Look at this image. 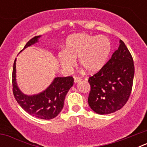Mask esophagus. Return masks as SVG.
I'll use <instances>...</instances> for the list:
<instances>
[{
  "label": "esophagus",
  "mask_w": 147,
  "mask_h": 147,
  "mask_svg": "<svg viewBox=\"0 0 147 147\" xmlns=\"http://www.w3.org/2000/svg\"><path fill=\"white\" fill-rule=\"evenodd\" d=\"M74 82L75 83L79 82L81 81V80H82L81 78L79 77V76H74Z\"/></svg>",
  "instance_id": "1"
}]
</instances>
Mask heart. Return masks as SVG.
Returning <instances> with one entry per match:
<instances>
[{"label":"heart","mask_w":147,"mask_h":147,"mask_svg":"<svg viewBox=\"0 0 147 147\" xmlns=\"http://www.w3.org/2000/svg\"><path fill=\"white\" fill-rule=\"evenodd\" d=\"M110 51L111 43L106 36L74 34L67 37L65 50L59 51L58 58L65 69L72 68L79 58L82 67L88 73H95L103 67Z\"/></svg>","instance_id":"b5f03b06"}]
</instances>
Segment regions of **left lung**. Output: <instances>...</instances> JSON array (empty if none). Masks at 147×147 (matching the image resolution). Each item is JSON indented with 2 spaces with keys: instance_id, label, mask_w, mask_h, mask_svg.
<instances>
[{
  "instance_id": "obj_1",
  "label": "left lung",
  "mask_w": 147,
  "mask_h": 147,
  "mask_svg": "<svg viewBox=\"0 0 147 147\" xmlns=\"http://www.w3.org/2000/svg\"><path fill=\"white\" fill-rule=\"evenodd\" d=\"M99 71L89 77L88 105L98 114L112 113L124 107L132 92L135 66L124 42Z\"/></svg>"
}]
</instances>
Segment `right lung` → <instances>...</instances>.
Masks as SVG:
<instances>
[{"label": "right lung", "mask_w": 147, "mask_h": 147, "mask_svg": "<svg viewBox=\"0 0 147 147\" xmlns=\"http://www.w3.org/2000/svg\"><path fill=\"white\" fill-rule=\"evenodd\" d=\"M40 36H36L28 41L24 49L37 42ZM15 61L12 70V91L15 98L20 107L32 116L41 119H52L55 118L64 106L65 96L74 85V78L57 77L51 85L40 94L26 96L21 93L15 81Z\"/></svg>", "instance_id": "obj_1"}]
</instances>
